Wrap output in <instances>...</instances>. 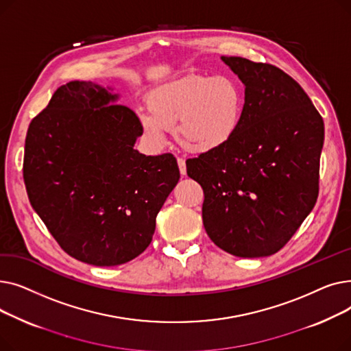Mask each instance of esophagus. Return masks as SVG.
<instances>
[{
    "label": "esophagus",
    "mask_w": 351,
    "mask_h": 351,
    "mask_svg": "<svg viewBox=\"0 0 351 351\" xmlns=\"http://www.w3.org/2000/svg\"><path fill=\"white\" fill-rule=\"evenodd\" d=\"M178 166H179V172H180V175H182V176H185V175H186V162H185V159L178 158Z\"/></svg>",
    "instance_id": "esophagus-1"
}]
</instances>
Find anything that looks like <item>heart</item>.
Wrapping results in <instances>:
<instances>
[{"label":"heart","mask_w":351,"mask_h":351,"mask_svg":"<svg viewBox=\"0 0 351 351\" xmlns=\"http://www.w3.org/2000/svg\"><path fill=\"white\" fill-rule=\"evenodd\" d=\"M151 114H141L145 135L156 145L173 128L188 152L209 155L222 151L241 131L245 117V89L230 75L191 73L165 82L147 95Z\"/></svg>","instance_id":"b5f03b06"}]
</instances>
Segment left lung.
Masks as SVG:
<instances>
[{
	"label": "left lung",
	"instance_id": "obj_1",
	"mask_svg": "<svg viewBox=\"0 0 351 351\" xmlns=\"http://www.w3.org/2000/svg\"><path fill=\"white\" fill-rule=\"evenodd\" d=\"M220 58L245 85L243 122L222 151L188 159L186 172L204 189L212 242L237 257H265L290 241L316 205L324 123L278 66Z\"/></svg>",
	"mask_w": 351,
	"mask_h": 351
}]
</instances>
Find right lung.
Here are the masks:
<instances>
[{"label": "right lung", "mask_w": 351, "mask_h": 351, "mask_svg": "<svg viewBox=\"0 0 351 351\" xmlns=\"http://www.w3.org/2000/svg\"><path fill=\"white\" fill-rule=\"evenodd\" d=\"M110 86H60L28 128L24 182L31 206L77 261L118 266L139 256L179 182L173 155L134 149L143 134Z\"/></svg>", "instance_id": "add662e5"}]
</instances>
